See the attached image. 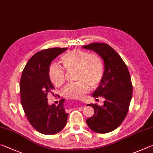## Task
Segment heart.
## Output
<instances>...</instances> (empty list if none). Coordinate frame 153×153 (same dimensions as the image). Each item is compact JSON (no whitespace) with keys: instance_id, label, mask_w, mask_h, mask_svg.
<instances>
[{"instance_id":"obj_1","label":"heart","mask_w":153,"mask_h":153,"mask_svg":"<svg viewBox=\"0 0 153 153\" xmlns=\"http://www.w3.org/2000/svg\"><path fill=\"white\" fill-rule=\"evenodd\" d=\"M61 61L66 70H76V80L77 82L67 84L64 88L62 94L65 98L81 99L90 91V86L97 88L102 81L104 64L97 55L74 49L64 54ZM48 74L51 82L56 86H61L65 82V70L57 65H51Z\"/></svg>"}]
</instances>
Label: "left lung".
Wrapping results in <instances>:
<instances>
[{
    "mask_svg": "<svg viewBox=\"0 0 153 153\" xmlns=\"http://www.w3.org/2000/svg\"><path fill=\"white\" fill-rule=\"evenodd\" d=\"M82 47L96 52L105 64L104 77L92 94L95 99L104 98V105H88L94 108V113L86 123L97 133L111 132L121 125L128 114L133 90L130 74L123 59L107 44L94 42Z\"/></svg>",
    "mask_w": 153,
    "mask_h": 153,
    "instance_id": "left-lung-1",
    "label": "left lung"
}]
</instances>
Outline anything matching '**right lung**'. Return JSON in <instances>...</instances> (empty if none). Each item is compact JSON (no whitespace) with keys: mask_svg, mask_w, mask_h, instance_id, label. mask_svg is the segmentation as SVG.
I'll return each mask as SVG.
<instances>
[{"mask_svg":"<svg viewBox=\"0 0 153 153\" xmlns=\"http://www.w3.org/2000/svg\"><path fill=\"white\" fill-rule=\"evenodd\" d=\"M67 48H51L33 55L26 64L20 80L21 102L27 120L38 132L53 135L65 126L68 113L64 99L57 107L48 105L47 95L55 89L49 77V66Z\"/></svg>","mask_w":153,"mask_h":153,"instance_id":"obj_1","label":"right lung"}]
</instances>
